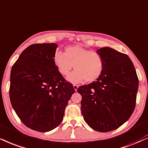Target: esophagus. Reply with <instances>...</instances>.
<instances>
[{
	"instance_id": "obj_1",
	"label": "esophagus",
	"mask_w": 148,
	"mask_h": 148,
	"mask_svg": "<svg viewBox=\"0 0 148 148\" xmlns=\"http://www.w3.org/2000/svg\"><path fill=\"white\" fill-rule=\"evenodd\" d=\"M73 87H74V90H75V91H77V89L79 88V86H78L77 85H73Z\"/></svg>"
}]
</instances>
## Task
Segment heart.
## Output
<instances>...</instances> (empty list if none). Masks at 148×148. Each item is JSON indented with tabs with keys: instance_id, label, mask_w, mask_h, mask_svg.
I'll use <instances>...</instances> for the list:
<instances>
[{
	"instance_id": "heart-1",
	"label": "heart",
	"mask_w": 148,
	"mask_h": 148,
	"mask_svg": "<svg viewBox=\"0 0 148 148\" xmlns=\"http://www.w3.org/2000/svg\"><path fill=\"white\" fill-rule=\"evenodd\" d=\"M53 60L58 72L63 76L67 75L74 65L75 71L67 78V81L74 83L83 80L88 83L95 81L104 68V62L100 54L80 45L68 46L65 47V53L56 51Z\"/></svg>"
}]
</instances>
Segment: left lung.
<instances>
[{
    "label": "left lung",
    "instance_id": "left-lung-1",
    "mask_svg": "<svg viewBox=\"0 0 148 148\" xmlns=\"http://www.w3.org/2000/svg\"><path fill=\"white\" fill-rule=\"evenodd\" d=\"M97 52L103 57L104 68L99 79L77 89L82 100L81 113L94 130L112 131L125 123L136 106L138 79L127 55L105 47Z\"/></svg>",
    "mask_w": 148,
    "mask_h": 148
}]
</instances>
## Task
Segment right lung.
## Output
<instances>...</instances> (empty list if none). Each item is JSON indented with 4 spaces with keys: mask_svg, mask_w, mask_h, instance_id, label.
Masks as SVG:
<instances>
[{
    "mask_svg": "<svg viewBox=\"0 0 148 148\" xmlns=\"http://www.w3.org/2000/svg\"><path fill=\"white\" fill-rule=\"evenodd\" d=\"M58 45L33 44L12 66L10 98L24 125L46 132L60 125L74 87L58 72L53 60Z\"/></svg>",
    "mask_w": 148,
    "mask_h": 148,
    "instance_id": "add662e5",
    "label": "right lung"
}]
</instances>
